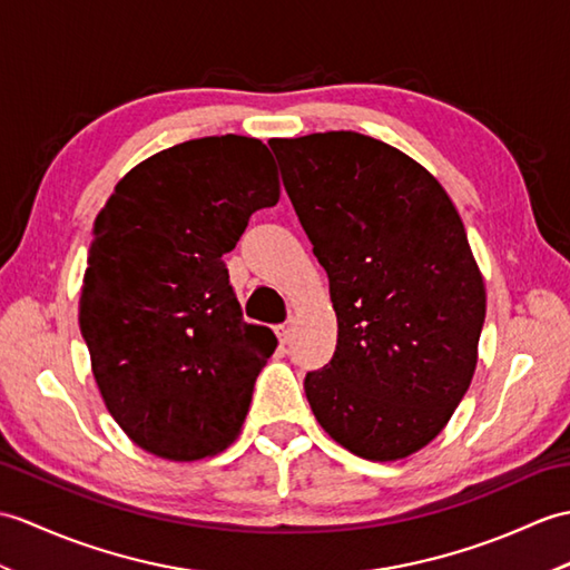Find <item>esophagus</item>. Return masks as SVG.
<instances>
[{
    "label": "esophagus",
    "mask_w": 570,
    "mask_h": 570,
    "mask_svg": "<svg viewBox=\"0 0 570 570\" xmlns=\"http://www.w3.org/2000/svg\"><path fill=\"white\" fill-rule=\"evenodd\" d=\"M276 335H279V342H282V345H288V340H291V323L276 325Z\"/></svg>",
    "instance_id": "1"
}]
</instances>
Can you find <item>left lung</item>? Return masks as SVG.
Listing matches in <instances>:
<instances>
[{"mask_svg":"<svg viewBox=\"0 0 570 570\" xmlns=\"http://www.w3.org/2000/svg\"><path fill=\"white\" fill-rule=\"evenodd\" d=\"M284 189L330 279L337 347L303 389L352 454L430 444L469 391L485 288L452 198L413 157L354 130L274 138Z\"/></svg>","mask_w":570,"mask_h":570,"instance_id":"8db88e82","label":"left lung"}]
</instances>
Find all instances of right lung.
<instances>
[{
	"label": "right lung",
	"instance_id": "1",
	"mask_svg": "<svg viewBox=\"0 0 570 570\" xmlns=\"http://www.w3.org/2000/svg\"><path fill=\"white\" fill-rule=\"evenodd\" d=\"M276 202L267 145L228 134L148 157L97 216L79 330L106 407L145 452L194 461L240 432L276 337L243 317L223 255Z\"/></svg>",
	"mask_w": 570,
	"mask_h": 570
}]
</instances>
